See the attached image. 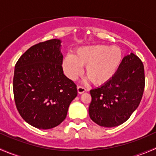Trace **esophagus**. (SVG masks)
I'll return each mask as SVG.
<instances>
[{"mask_svg":"<svg viewBox=\"0 0 156 156\" xmlns=\"http://www.w3.org/2000/svg\"><path fill=\"white\" fill-rule=\"evenodd\" d=\"M77 89H78V94H83V93H84L86 91V88L82 87V86L81 85H78V87H77Z\"/></svg>","mask_w":156,"mask_h":156,"instance_id":"obj_1","label":"esophagus"}]
</instances>
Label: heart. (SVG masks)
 <instances>
[{"label": "heart", "mask_w": 156, "mask_h": 156, "mask_svg": "<svg viewBox=\"0 0 156 156\" xmlns=\"http://www.w3.org/2000/svg\"><path fill=\"white\" fill-rule=\"evenodd\" d=\"M123 57L119 47L94 45L81 48L74 55H67L62 68L68 78L75 80L85 66V75L93 84L100 85L109 81L120 66Z\"/></svg>", "instance_id": "b5f03b06"}]
</instances>
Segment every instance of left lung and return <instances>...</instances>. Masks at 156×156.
<instances>
[{
    "label": "left lung",
    "instance_id": "1",
    "mask_svg": "<svg viewBox=\"0 0 156 156\" xmlns=\"http://www.w3.org/2000/svg\"><path fill=\"white\" fill-rule=\"evenodd\" d=\"M144 87V64L138 56L130 53L124 57L109 81L90 91V118L102 127L122 125L138 107Z\"/></svg>",
    "mask_w": 156,
    "mask_h": 156
}]
</instances>
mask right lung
<instances>
[{
	"label": "right lung",
	"instance_id": "right-lung-1",
	"mask_svg": "<svg viewBox=\"0 0 156 156\" xmlns=\"http://www.w3.org/2000/svg\"><path fill=\"white\" fill-rule=\"evenodd\" d=\"M61 41L33 45L20 57L14 70L13 95L21 117L31 126L50 129L62 123L77 86L63 74Z\"/></svg>",
	"mask_w": 156,
	"mask_h": 156
}]
</instances>
